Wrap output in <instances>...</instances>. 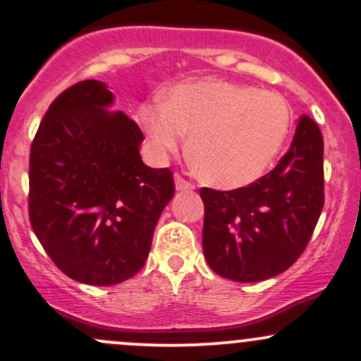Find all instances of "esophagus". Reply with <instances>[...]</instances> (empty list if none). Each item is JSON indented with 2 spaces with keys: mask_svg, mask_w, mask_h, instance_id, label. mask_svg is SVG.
Wrapping results in <instances>:
<instances>
[{
  "mask_svg": "<svg viewBox=\"0 0 361 361\" xmlns=\"http://www.w3.org/2000/svg\"><path fill=\"white\" fill-rule=\"evenodd\" d=\"M175 185H176L178 192H185V190H193V188H195L193 183H190V181H186L185 178H181L180 175L175 176Z\"/></svg>",
  "mask_w": 361,
  "mask_h": 361,
  "instance_id": "obj_1",
  "label": "esophagus"
}]
</instances>
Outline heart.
Segmentation results:
<instances>
[{
	"instance_id": "b5f03b06",
	"label": "heart",
	"mask_w": 361,
	"mask_h": 361,
	"mask_svg": "<svg viewBox=\"0 0 361 361\" xmlns=\"http://www.w3.org/2000/svg\"><path fill=\"white\" fill-rule=\"evenodd\" d=\"M137 118L157 156L183 146L207 183L239 188L264 175L279 156L292 114L283 97L224 80L176 85L166 100L139 106Z\"/></svg>"
}]
</instances>
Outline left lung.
<instances>
[{
    "label": "left lung",
    "mask_w": 361,
    "mask_h": 361,
    "mask_svg": "<svg viewBox=\"0 0 361 361\" xmlns=\"http://www.w3.org/2000/svg\"><path fill=\"white\" fill-rule=\"evenodd\" d=\"M322 156L321 130L302 115L288 152L268 175L229 192L200 190L204 255L217 275L261 281L299 259L324 205Z\"/></svg>",
    "instance_id": "8db88e82"
}]
</instances>
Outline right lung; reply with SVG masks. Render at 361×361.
Returning a JSON list of instances; mask_svg holds the SVG:
<instances>
[{"label": "right lung", "mask_w": 361, "mask_h": 361, "mask_svg": "<svg viewBox=\"0 0 361 361\" xmlns=\"http://www.w3.org/2000/svg\"><path fill=\"white\" fill-rule=\"evenodd\" d=\"M105 82L80 81L49 106L30 149L28 215L44 250L69 279L115 285L146 263L173 173L139 154L137 123L110 111Z\"/></svg>", "instance_id": "right-lung-1"}]
</instances>
